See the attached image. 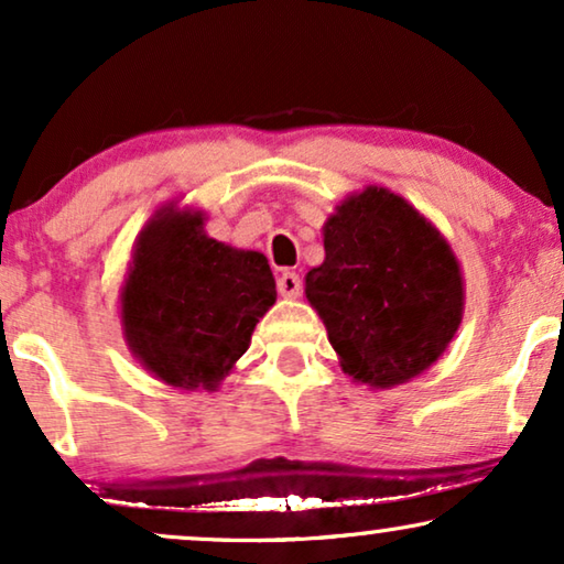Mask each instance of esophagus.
I'll use <instances>...</instances> for the list:
<instances>
[{
  "mask_svg": "<svg viewBox=\"0 0 564 564\" xmlns=\"http://www.w3.org/2000/svg\"><path fill=\"white\" fill-rule=\"evenodd\" d=\"M276 290H280L282 297H297L303 292V280L295 272H282L280 280H276Z\"/></svg>",
  "mask_w": 564,
  "mask_h": 564,
  "instance_id": "34e87169",
  "label": "esophagus"
}]
</instances>
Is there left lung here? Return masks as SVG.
<instances>
[{
	"instance_id": "8db88e82",
	"label": "left lung",
	"mask_w": 564,
	"mask_h": 564,
	"mask_svg": "<svg viewBox=\"0 0 564 564\" xmlns=\"http://www.w3.org/2000/svg\"><path fill=\"white\" fill-rule=\"evenodd\" d=\"M323 230L326 261L305 295L328 328L344 372L372 388L421 375L457 334L459 264L438 230L382 187L336 207Z\"/></svg>"
}]
</instances>
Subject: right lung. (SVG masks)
Returning a JSON list of instances; mask_svg holds the SVG:
<instances>
[{"label": "right lung", "mask_w": 564, "mask_h": 564, "mask_svg": "<svg viewBox=\"0 0 564 564\" xmlns=\"http://www.w3.org/2000/svg\"><path fill=\"white\" fill-rule=\"evenodd\" d=\"M269 261L203 234V215L169 207L138 238L122 288L128 346L174 388L213 390L274 305Z\"/></svg>", "instance_id": "add662e5"}]
</instances>
